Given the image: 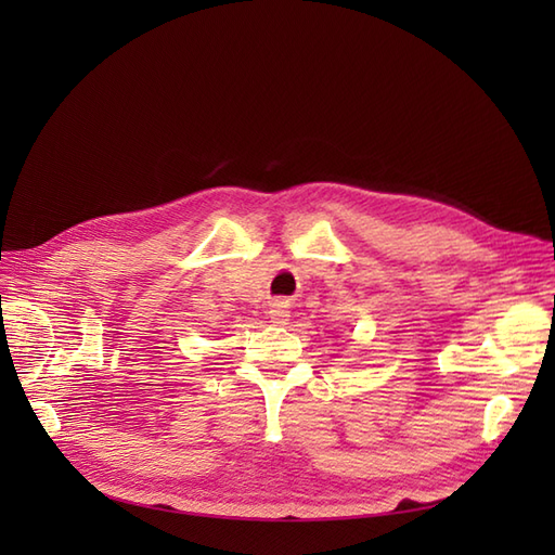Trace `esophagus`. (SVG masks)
<instances>
[{
	"label": "esophagus",
	"mask_w": 555,
	"mask_h": 555,
	"mask_svg": "<svg viewBox=\"0 0 555 555\" xmlns=\"http://www.w3.org/2000/svg\"><path fill=\"white\" fill-rule=\"evenodd\" d=\"M268 317H271L273 324H287L289 322V312L282 304H273L271 310H268Z\"/></svg>",
	"instance_id": "esophagus-1"
}]
</instances>
